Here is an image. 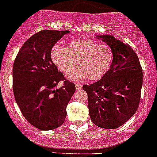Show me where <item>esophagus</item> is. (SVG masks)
Masks as SVG:
<instances>
[{"label":"esophagus","mask_w":157,"mask_h":157,"mask_svg":"<svg viewBox=\"0 0 157 157\" xmlns=\"http://www.w3.org/2000/svg\"><path fill=\"white\" fill-rule=\"evenodd\" d=\"M75 87H76V90H80V89H81L82 85H80V84H77V83H76V84H75Z\"/></svg>","instance_id":"esophagus-1"}]
</instances>
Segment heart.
I'll use <instances>...</instances> for the list:
<instances>
[{"label":"heart","mask_w":157,"mask_h":157,"mask_svg":"<svg viewBox=\"0 0 157 157\" xmlns=\"http://www.w3.org/2000/svg\"><path fill=\"white\" fill-rule=\"evenodd\" d=\"M52 61L64 73L79 68L68 75L72 81L88 78L97 81L109 70L113 60V52L109 45L90 39H77L68 43L66 48L55 45L51 52Z\"/></svg>","instance_id":"heart-1"}]
</instances>
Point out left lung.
I'll list each match as a JSON object with an SVG mask.
<instances>
[{
	"instance_id": "obj_1",
	"label": "left lung",
	"mask_w": 157,
	"mask_h": 157,
	"mask_svg": "<svg viewBox=\"0 0 157 157\" xmlns=\"http://www.w3.org/2000/svg\"><path fill=\"white\" fill-rule=\"evenodd\" d=\"M113 49L110 68L98 81L84 85L94 124L113 129L123 125L139 107L143 72L137 55L128 44L110 35L98 36Z\"/></svg>"
}]
</instances>
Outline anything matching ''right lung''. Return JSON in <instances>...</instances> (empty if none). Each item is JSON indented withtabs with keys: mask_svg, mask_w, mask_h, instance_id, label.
<instances>
[{
	"mask_svg": "<svg viewBox=\"0 0 157 157\" xmlns=\"http://www.w3.org/2000/svg\"><path fill=\"white\" fill-rule=\"evenodd\" d=\"M69 31L42 30L25 41L13 68L16 102L32 125L40 130L60 127L66 118V108L76 88L64 78L52 62V47ZM63 82L60 89L56 85Z\"/></svg>",
	"mask_w": 157,
	"mask_h": 157,
	"instance_id": "add662e5",
	"label": "right lung"
}]
</instances>
